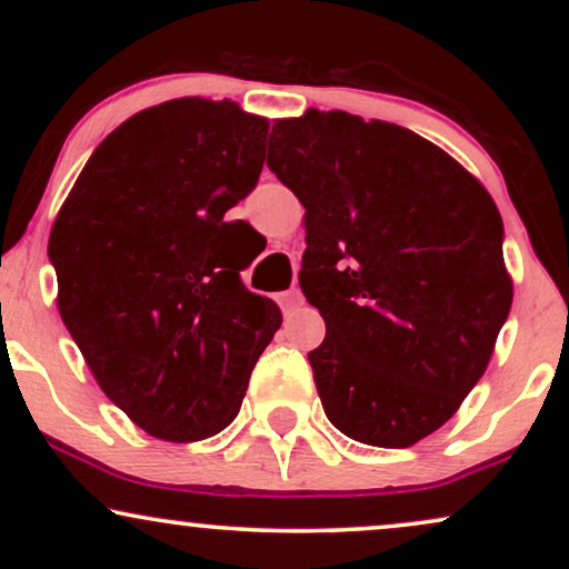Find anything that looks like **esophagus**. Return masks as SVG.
Here are the masks:
<instances>
[{"label":"esophagus","mask_w":569,"mask_h":569,"mask_svg":"<svg viewBox=\"0 0 569 569\" xmlns=\"http://www.w3.org/2000/svg\"><path fill=\"white\" fill-rule=\"evenodd\" d=\"M282 302L287 308H298V306H302V292L298 290V287H290V290L282 292Z\"/></svg>","instance_id":"1"}]
</instances>
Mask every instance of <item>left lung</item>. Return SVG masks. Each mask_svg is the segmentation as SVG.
<instances>
[{
    "label": "left lung",
    "mask_w": 569,
    "mask_h": 569,
    "mask_svg": "<svg viewBox=\"0 0 569 569\" xmlns=\"http://www.w3.org/2000/svg\"><path fill=\"white\" fill-rule=\"evenodd\" d=\"M267 166L306 207L300 290L329 422L378 448L446 425L485 376L512 282L502 217L469 170L415 131L310 108L271 127Z\"/></svg>",
    "instance_id": "left-lung-1"
}]
</instances>
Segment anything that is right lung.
<instances>
[{"label":"right lung","instance_id":"1","mask_svg":"<svg viewBox=\"0 0 569 569\" xmlns=\"http://www.w3.org/2000/svg\"><path fill=\"white\" fill-rule=\"evenodd\" d=\"M269 121L232 100L139 111L90 154L49 238L59 313L103 393L170 442L236 419L282 323L240 279L224 212L259 183Z\"/></svg>","mask_w":569,"mask_h":569}]
</instances>
